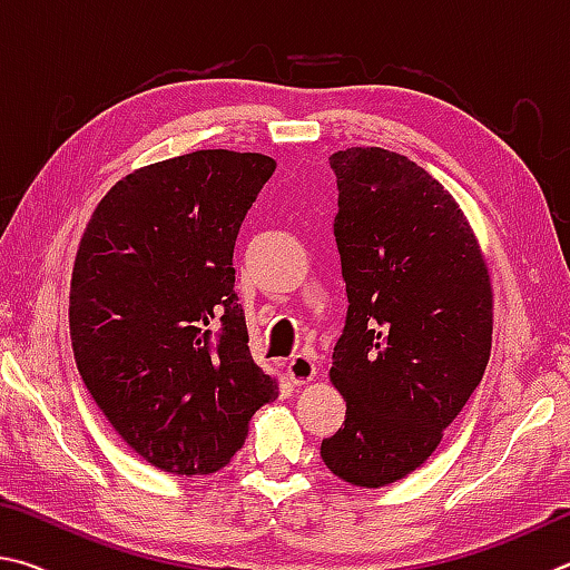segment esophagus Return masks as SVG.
<instances>
[{
    "instance_id": "obj_1",
    "label": "esophagus",
    "mask_w": 570,
    "mask_h": 570,
    "mask_svg": "<svg viewBox=\"0 0 570 570\" xmlns=\"http://www.w3.org/2000/svg\"><path fill=\"white\" fill-rule=\"evenodd\" d=\"M315 363H313V357H307V355H295L291 363H287V377H291V381L295 383V385H307L315 377Z\"/></svg>"
}]
</instances>
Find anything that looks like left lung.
I'll return each mask as SVG.
<instances>
[{
	"mask_svg": "<svg viewBox=\"0 0 570 570\" xmlns=\"http://www.w3.org/2000/svg\"><path fill=\"white\" fill-rule=\"evenodd\" d=\"M331 167L351 305L331 367L345 423L321 455L341 481L383 488L433 455L481 383L493 287L461 205L413 159L347 147Z\"/></svg>",
	"mask_w": 570,
	"mask_h": 570,
	"instance_id": "obj_1",
	"label": "left lung"
}]
</instances>
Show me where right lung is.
<instances>
[{"label":"right lung","instance_id":"add662e5","mask_svg":"<svg viewBox=\"0 0 570 570\" xmlns=\"http://www.w3.org/2000/svg\"><path fill=\"white\" fill-rule=\"evenodd\" d=\"M275 173L259 153L197 149L125 175L77 249L69 335L87 391L149 465L207 475L277 397L235 295L239 225Z\"/></svg>","mask_w":570,"mask_h":570}]
</instances>
